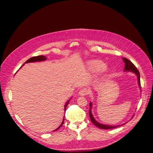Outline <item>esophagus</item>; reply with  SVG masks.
<instances>
[{
  "label": "esophagus",
  "instance_id": "1",
  "mask_svg": "<svg viewBox=\"0 0 153 153\" xmlns=\"http://www.w3.org/2000/svg\"><path fill=\"white\" fill-rule=\"evenodd\" d=\"M89 89H87V87H84L83 89H82L81 91L79 92V94L80 95L84 96V95H87L88 94H89Z\"/></svg>",
  "mask_w": 153,
  "mask_h": 153
}]
</instances>
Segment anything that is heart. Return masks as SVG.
<instances>
[{"label": "heart", "instance_id": "heart-1", "mask_svg": "<svg viewBox=\"0 0 153 153\" xmlns=\"http://www.w3.org/2000/svg\"><path fill=\"white\" fill-rule=\"evenodd\" d=\"M90 67L92 70L95 72H102L106 69L105 64L99 61H95L92 62L91 64Z\"/></svg>", "mask_w": 153, "mask_h": 153}]
</instances>
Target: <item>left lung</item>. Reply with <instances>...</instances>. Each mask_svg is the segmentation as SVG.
Instances as JSON below:
<instances>
[{"instance_id":"8db88e82","label":"left lung","mask_w":153,"mask_h":153,"mask_svg":"<svg viewBox=\"0 0 153 153\" xmlns=\"http://www.w3.org/2000/svg\"><path fill=\"white\" fill-rule=\"evenodd\" d=\"M124 62L125 63V71H129L131 72H134V74H136L138 77V84L139 86L141 87V83H140V74L139 71L137 69V68H136V66L134 65V64L130 61L128 60V59L124 58L123 59ZM91 108H92V103H90V109H89V114L90 116V118L92 123L95 125L96 126L101 128V129H103V130H108V129H113V128H115L117 127H119L120 126H122L121 125H118V126H111V125H103V124H101L98 123L96 120L94 119L92 114L91 112Z\"/></svg>"}]
</instances>
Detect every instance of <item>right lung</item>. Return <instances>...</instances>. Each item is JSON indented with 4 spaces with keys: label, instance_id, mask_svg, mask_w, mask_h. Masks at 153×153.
Returning <instances> with one entry per match:
<instances>
[{
    "label": "right lung",
    "instance_id": "add662e5",
    "mask_svg": "<svg viewBox=\"0 0 153 153\" xmlns=\"http://www.w3.org/2000/svg\"><path fill=\"white\" fill-rule=\"evenodd\" d=\"M46 59H47V58H46V56H42V55H41V56H34V57H32V58H30V59H28L25 63L31 62H36V61H45V60H46ZM69 100H68V101L67 102V103H66L65 107H64V110H66V107H67V105H68V104L69 103ZM64 120L63 119V121H62L61 125L57 128V129H56L55 130H54V131H56L57 130H58L60 127H61V126L62 125V124H63V123H64Z\"/></svg>",
    "mask_w": 153,
    "mask_h": 153
}]
</instances>
